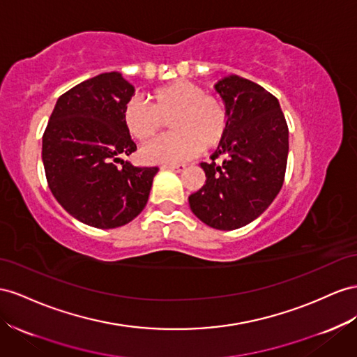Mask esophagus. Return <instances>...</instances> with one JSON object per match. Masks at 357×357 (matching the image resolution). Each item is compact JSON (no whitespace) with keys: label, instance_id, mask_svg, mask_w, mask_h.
I'll list each match as a JSON object with an SVG mask.
<instances>
[{"label":"esophagus","instance_id":"obj_1","mask_svg":"<svg viewBox=\"0 0 357 357\" xmlns=\"http://www.w3.org/2000/svg\"><path fill=\"white\" fill-rule=\"evenodd\" d=\"M163 168H168V169L176 171V172H181V171L186 169V165H183V163H178V165H167V167H163Z\"/></svg>","mask_w":357,"mask_h":357}]
</instances>
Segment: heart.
I'll list each match as a JSON object with an SVG mask.
<instances>
[{
    "label": "heart",
    "instance_id": "obj_1",
    "mask_svg": "<svg viewBox=\"0 0 357 357\" xmlns=\"http://www.w3.org/2000/svg\"><path fill=\"white\" fill-rule=\"evenodd\" d=\"M151 105L133 98L124 105L121 119L132 138L149 141L167 120L174 132L141 150V159L156 165L189 160L204 149H213L227 132V109L220 99L204 94L199 85L178 79L150 94Z\"/></svg>",
    "mask_w": 357,
    "mask_h": 357
}]
</instances>
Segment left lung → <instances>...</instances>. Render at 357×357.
<instances>
[{"instance_id":"8db88e82","label":"left lung","mask_w":357,"mask_h":357,"mask_svg":"<svg viewBox=\"0 0 357 357\" xmlns=\"http://www.w3.org/2000/svg\"><path fill=\"white\" fill-rule=\"evenodd\" d=\"M227 109V132L211 162H201L206 185L189 197L194 215L216 229L255 220L282 188L288 126L278 99L261 85L228 75L215 84ZM225 156L222 164L214 159Z\"/></svg>"}]
</instances>
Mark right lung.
I'll return each mask as SVG.
<instances>
[{"label":"right lung","mask_w":357,"mask_h":357,"mask_svg":"<svg viewBox=\"0 0 357 357\" xmlns=\"http://www.w3.org/2000/svg\"><path fill=\"white\" fill-rule=\"evenodd\" d=\"M133 94L120 72L94 76L56 100L43 135L52 195L70 216L94 228H119L137 218L159 171L121 159L137 150L121 119Z\"/></svg>","instance_id":"add662e5"}]
</instances>
